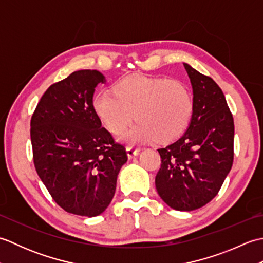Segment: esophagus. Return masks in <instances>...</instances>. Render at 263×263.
Listing matches in <instances>:
<instances>
[{
  "label": "esophagus",
  "instance_id": "obj_1",
  "mask_svg": "<svg viewBox=\"0 0 263 263\" xmlns=\"http://www.w3.org/2000/svg\"><path fill=\"white\" fill-rule=\"evenodd\" d=\"M139 152H140V148H136L133 146H127L126 147V153H127L128 158L135 157V156H137L139 154Z\"/></svg>",
  "mask_w": 263,
  "mask_h": 263
}]
</instances>
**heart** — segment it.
I'll return each instance as SVG.
<instances>
[{
    "label": "heart",
    "instance_id": "b5f03b06",
    "mask_svg": "<svg viewBox=\"0 0 263 263\" xmlns=\"http://www.w3.org/2000/svg\"><path fill=\"white\" fill-rule=\"evenodd\" d=\"M93 109L113 135L124 132L136 113L139 122L124 136L128 142H144L155 137L168 141L187 127L194 100L191 89L181 80L131 76L117 81L113 92L98 93Z\"/></svg>",
    "mask_w": 263,
    "mask_h": 263
}]
</instances>
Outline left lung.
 I'll return each mask as SVG.
<instances>
[{
	"mask_svg": "<svg viewBox=\"0 0 263 263\" xmlns=\"http://www.w3.org/2000/svg\"><path fill=\"white\" fill-rule=\"evenodd\" d=\"M194 109L184 135L159 148L156 189L171 208H201L219 192L234 159V120L224 93L210 77L184 63Z\"/></svg>",
	"mask_w": 263,
	"mask_h": 263,
	"instance_id": "left-lung-1",
	"label": "left lung"
}]
</instances>
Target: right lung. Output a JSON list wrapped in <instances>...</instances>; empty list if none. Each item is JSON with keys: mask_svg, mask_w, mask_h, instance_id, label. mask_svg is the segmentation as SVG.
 <instances>
[{"mask_svg": "<svg viewBox=\"0 0 263 263\" xmlns=\"http://www.w3.org/2000/svg\"><path fill=\"white\" fill-rule=\"evenodd\" d=\"M105 81L96 70L74 71L44 92L30 121L33 165L61 208L95 217L113 199L117 175L126 163L95 113V88Z\"/></svg>", "mask_w": 263, "mask_h": 263, "instance_id": "add662e5", "label": "right lung"}]
</instances>
